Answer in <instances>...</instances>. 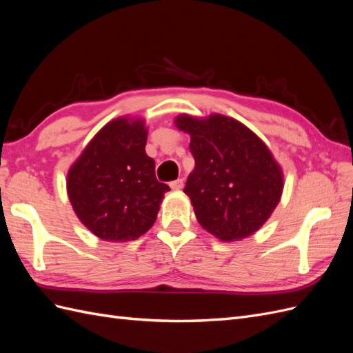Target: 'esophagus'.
<instances>
[{
	"label": "esophagus",
	"instance_id": "1",
	"mask_svg": "<svg viewBox=\"0 0 353 353\" xmlns=\"http://www.w3.org/2000/svg\"><path fill=\"white\" fill-rule=\"evenodd\" d=\"M184 187V179H175L170 183V188L172 190H181Z\"/></svg>",
	"mask_w": 353,
	"mask_h": 353
}]
</instances>
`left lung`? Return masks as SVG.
<instances>
[{
	"label": "left lung",
	"mask_w": 353,
	"mask_h": 353,
	"mask_svg": "<svg viewBox=\"0 0 353 353\" xmlns=\"http://www.w3.org/2000/svg\"><path fill=\"white\" fill-rule=\"evenodd\" d=\"M175 125L191 137L196 166L184 193L200 225L222 241L252 236L271 216L284 187L270 148L248 126L223 114L205 119L179 114Z\"/></svg>",
	"instance_id": "8db88e82"
}]
</instances>
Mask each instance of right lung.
<instances>
[{
  "label": "right lung",
  "instance_id": "add662e5",
  "mask_svg": "<svg viewBox=\"0 0 353 353\" xmlns=\"http://www.w3.org/2000/svg\"><path fill=\"white\" fill-rule=\"evenodd\" d=\"M143 119L117 117L95 134L68 174V196L79 221L105 241H131L153 227L163 194L145 153Z\"/></svg>",
  "mask_w": 353,
  "mask_h": 353
}]
</instances>
